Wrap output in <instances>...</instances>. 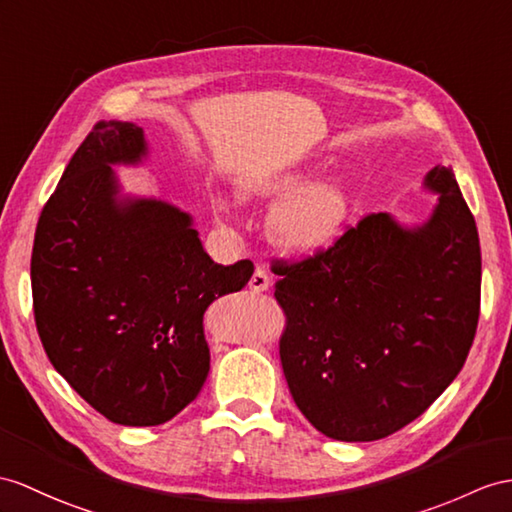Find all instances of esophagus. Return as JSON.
I'll return each instance as SVG.
<instances>
[{
	"label": "esophagus",
	"mask_w": 512,
	"mask_h": 512,
	"mask_svg": "<svg viewBox=\"0 0 512 512\" xmlns=\"http://www.w3.org/2000/svg\"><path fill=\"white\" fill-rule=\"evenodd\" d=\"M269 284H271V280L267 276V271L263 267H256L252 278H249V289H252L254 293H263L269 289Z\"/></svg>",
	"instance_id": "obj_1"
}]
</instances>
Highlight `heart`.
Masks as SVG:
<instances>
[{
    "label": "heart",
    "mask_w": 512,
    "mask_h": 512,
    "mask_svg": "<svg viewBox=\"0 0 512 512\" xmlns=\"http://www.w3.org/2000/svg\"><path fill=\"white\" fill-rule=\"evenodd\" d=\"M297 186L295 176L247 184L249 195H273ZM347 219V197L334 184H319L286 197L271 210L267 230L271 241L286 252L308 254L330 245Z\"/></svg>",
    "instance_id": "heart-1"
}]
</instances>
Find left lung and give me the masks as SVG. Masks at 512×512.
I'll list each match as a JSON object with an SVG mask.
<instances>
[{"instance_id":"8db88e82","label":"left lung","mask_w":512,"mask_h":512,"mask_svg":"<svg viewBox=\"0 0 512 512\" xmlns=\"http://www.w3.org/2000/svg\"><path fill=\"white\" fill-rule=\"evenodd\" d=\"M426 184L439 204L404 230L360 217L299 260L273 258L286 317L280 360L302 415L336 441H378L408 426L463 369L480 319L476 219L452 169Z\"/></svg>"}]
</instances>
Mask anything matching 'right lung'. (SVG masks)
<instances>
[{"mask_svg":"<svg viewBox=\"0 0 512 512\" xmlns=\"http://www.w3.org/2000/svg\"><path fill=\"white\" fill-rule=\"evenodd\" d=\"M143 154L139 126L97 121L41 210L30 263L49 363L121 426H160L195 400L210 369L206 308L254 273L252 260L217 265L178 208L117 202L110 165Z\"/></svg>","mask_w":512,"mask_h":512,"instance_id":"add662e5","label":"right lung"}]
</instances>
